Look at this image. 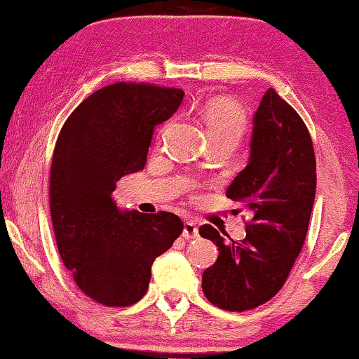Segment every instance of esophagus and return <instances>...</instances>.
<instances>
[{
    "mask_svg": "<svg viewBox=\"0 0 359 359\" xmlns=\"http://www.w3.org/2000/svg\"><path fill=\"white\" fill-rule=\"evenodd\" d=\"M184 238L185 240H196L197 236H199V228H197V224L194 221H187L184 224Z\"/></svg>",
    "mask_w": 359,
    "mask_h": 359,
    "instance_id": "obj_1",
    "label": "esophagus"
}]
</instances>
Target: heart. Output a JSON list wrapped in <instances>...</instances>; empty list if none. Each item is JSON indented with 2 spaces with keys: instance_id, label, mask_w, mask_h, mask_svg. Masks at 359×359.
<instances>
[{
  "instance_id": "1",
  "label": "heart",
  "mask_w": 359,
  "mask_h": 359,
  "mask_svg": "<svg viewBox=\"0 0 359 359\" xmlns=\"http://www.w3.org/2000/svg\"><path fill=\"white\" fill-rule=\"evenodd\" d=\"M204 118L211 138H241L246 128V114L238 102L231 100L209 101L204 106Z\"/></svg>"
}]
</instances>
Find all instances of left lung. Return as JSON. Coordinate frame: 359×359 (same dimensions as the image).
Listing matches in <instances>:
<instances>
[{"mask_svg": "<svg viewBox=\"0 0 359 359\" xmlns=\"http://www.w3.org/2000/svg\"><path fill=\"white\" fill-rule=\"evenodd\" d=\"M248 163L226 196L241 201L251 221L240 243L204 224L201 236L219 248L203 273V292L226 311H248L283 287L302 250L316 199V156L302 118L269 89L253 114ZM229 238V236H228Z\"/></svg>", "mask_w": 359, "mask_h": 359, "instance_id": "left-lung-1", "label": "left lung"}]
</instances>
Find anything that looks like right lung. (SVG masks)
Wrapping results in <instances>:
<instances>
[{"label":"right lung","instance_id":"add662e5","mask_svg":"<svg viewBox=\"0 0 359 359\" xmlns=\"http://www.w3.org/2000/svg\"><path fill=\"white\" fill-rule=\"evenodd\" d=\"M182 100L180 89L118 82L90 94L60 130L50 172L57 248L77 287L102 306L138 302L155 258L184 229L175 214L119 209L113 197L121 177L143 170L156 125Z\"/></svg>","mask_w":359,"mask_h":359}]
</instances>
